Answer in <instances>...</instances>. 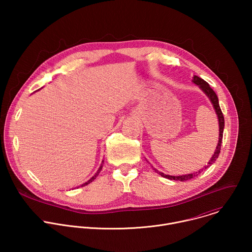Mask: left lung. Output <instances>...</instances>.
<instances>
[{
	"label": "left lung",
	"mask_w": 252,
	"mask_h": 252,
	"mask_svg": "<svg viewBox=\"0 0 252 252\" xmlns=\"http://www.w3.org/2000/svg\"><path fill=\"white\" fill-rule=\"evenodd\" d=\"M192 83L195 84L196 86L199 87V89L207 95V97L209 98L211 104L213 105V109L215 111V113H217L218 115V119H219V126H220V134H219V142H218V146H217V149H215L211 158L209 159V161L207 162L206 165H204L202 168H200L198 171H195V172H191V173H189V174H184V175H168V174H165L163 172H160L158 171V169H156L154 167V169L156 170V172H158L159 175H161L162 177H165L167 179H170V181H179V182H186V181H189V179H191L193 178L194 176H197L198 174L201 173L202 170H204L205 168H207L208 166H210L211 164H213L215 162V160L218 159L219 156H220V148H221V143H222V136H223V129H224V118H223V115H222V112L220 110V102H219V97L217 95V94L214 93V91L210 88V86L205 82L203 81L202 79H200L199 77L197 76H193L192 78Z\"/></svg>",
	"instance_id": "8db88e82"
}]
</instances>
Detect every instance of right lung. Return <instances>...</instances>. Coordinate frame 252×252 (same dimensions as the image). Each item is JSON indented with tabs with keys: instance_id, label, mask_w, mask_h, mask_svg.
I'll return each mask as SVG.
<instances>
[{
	"instance_id": "obj_1",
	"label": "right lung",
	"mask_w": 252,
	"mask_h": 252,
	"mask_svg": "<svg viewBox=\"0 0 252 252\" xmlns=\"http://www.w3.org/2000/svg\"><path fill=\"white\" fill-rule=\"evenodd\" d=\"M102 165H103V160H102V161H101V164H100V166H99V167H98V169H97V171H96V172H95V174H94V176H93V177H92V178H90V179H89V181H88V182H87V183H85V184H83V185H82V186H81V187H85V186H88V185H89V184H91V183H92V182H94V179H95V177H96V176H97V175H98V173H99V172H100V170H101V168H102Z\"/></svg>"
}]
</instances>
